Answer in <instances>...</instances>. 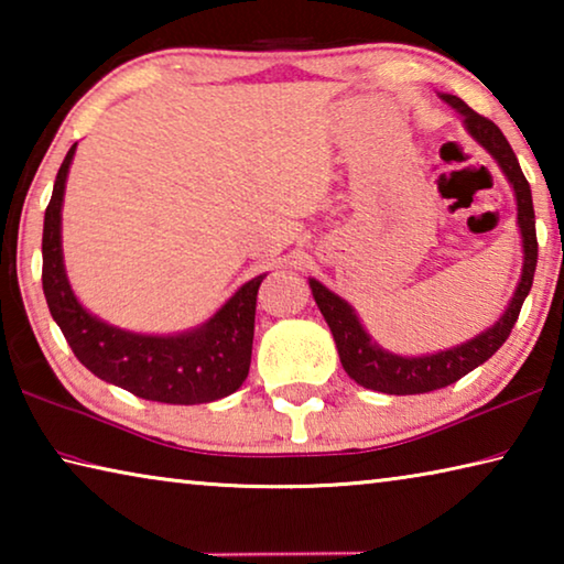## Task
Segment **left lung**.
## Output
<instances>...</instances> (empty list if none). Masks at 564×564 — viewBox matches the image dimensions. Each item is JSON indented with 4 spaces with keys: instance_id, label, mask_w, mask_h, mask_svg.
Listing matches in <instances>:
<instances>
[{
    "instance_id": "1",
    "label": "left lung",
    "mask_w": 564,
    "mask_h": 564,
    "mask_svg": "<svg viewBox=\"0 0 564 564\" xmlns=\"http://www.w3.org/2000/svg\"><path fill=\"white\" fill-rule=\"evenodd\" d=\"M441 97L443 101L451 104L453 109H457V113H460L465 121V129L470 131V137L482 149H488V154L498 161L502 174L508 176L512 184L514 198H518V226L522 234L524 253L522 275L518 289H514L512 301L508 303L502 316L495 321V326L477 333L475 338L463 343V346L417 358L395 356V352L380 348L378 343H373V338L368 336L366 328L360 326L352 305H348V301H343L340 295L328 291L326 285L318 283L316 279H311L308 283L313 299H316L323 318H326L333 333V340H336L338 356L343 368H346V373L356 380L358 386L388 395L431 393V390L451 386L455 380L470 373L477 366H482V362L508 340L514 321L520 316L522 303L532 289L534 265H538V234H534V208L530 184L522 174L518 156H514V151L510 149L508 139L502 137V131L495 127L490 119H485L477 111H473L463 99L453 97V94H441Z\"/></svg>"
}]
</instances>
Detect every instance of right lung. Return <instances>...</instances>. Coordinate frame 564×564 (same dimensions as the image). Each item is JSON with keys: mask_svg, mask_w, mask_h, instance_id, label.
Returning <instances> with one entry per match:
<instances>
[{"mask_svg": "<svg viewBox=\"0 0 564 564\" xmlns=\"http://www.w3.org/2000/svg\"><path fill=\"white\" fill-rule=\"evenodd\" d=\"M74 151L76 144L56 174L42 236L46 305L74 356L97 378L156 403L196 405L231 395L251 368L256 295L265 275L243 283L204 326L176 336H144L91 316L76 301L62 256V204Z\"/></svg>", "mask_w": 564, "mask_h": 564, "instance_id": "right-lung-1", "label": "right lung"}]
</instances>
